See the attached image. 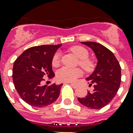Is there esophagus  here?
Listing matches in <instances>:
<instances>
[{"mask_svg": "<svg viewBox=\"0 0 133 133\" xmlns=\"http://www.w3.org/2000/svg\"><path fill=\"white\" fill-rule=\"evenodd\" d=\"M70 85H71V86H72L73 88H76L77 87V85H76V84H75V83H70Z\"/></svg>", "mask_w": 133, "mask_h": 133, "instance_id": "esophagus-1", "label": "esophagus"}]
</instances>
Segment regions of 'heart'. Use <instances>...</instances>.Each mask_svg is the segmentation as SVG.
I'll return each mask as SVG.
<instances>
[{
	"label": "heart",
	"mask_w": 133,
	"mask_h": 133,
	"mask_svg": "<svg viewBox=\"0 0 133 133\" xmlns=\"http://www.w3.org/2000/svg\"><path fill=\"white\" fill-rule=\"evenodd\" d=\"M72 52H74L77 57L80 59L79 65L85 70L90 72L95 68V63L90 59L89 52L86 48L80 45L74 46L71 48ZM61 63V53L56 52L53 55L52 59V66L57 67ZM82 75V71L79 68H70L68 67H63L56 72V79L61 82H74Z\"/></svg>",
	"instance_id": "b5f03b06"
}]
</instances>
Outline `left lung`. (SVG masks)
<instances>
[{"mask_svg":"<svg viewBox=\"0 0 133 133\" xmlns=\"http://www.w3.org/2000/svg\"><path fill=\"white\" fill-rule=\"evenodd\" d=\"M89 46L96 54L98 63L94 72L86 80L92 92H88L83 98H78L82 105L91 109H101L112 101L121 83V66L113 53L100 43L92 41L81 42Z\"/></svg>","mask_w":133,"mask_h":133,"instance_id":"obj_1","label":"left lung"}]
</instances>
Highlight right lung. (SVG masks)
Here are the masks:
<instances>
[{"instance_id": "add662e5", "label": "right lung", "mask_w": 133, "mask_h": 133, "mask_svg": "<svg viewBox=\"0 0 133 133\" xmlns=\"http://www.w3.org/2000/svg\"><path fill=\"white\" fill-rule=\"evenodd\" d=\"M59 45H43L28 48L14 61L13 82L21 99L29 105L43 108L58 99L63 84L41 85L45 77H54L52 59Z\"/></svg>"}]
</instances>
